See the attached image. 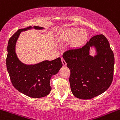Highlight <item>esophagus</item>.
Segmentation results:
<instances>
[{"instance_id": "34e87169", "label": "esophagus", "mask_w": 120, "mask_h": 120, "mask_svg": "<svg viewBox=\"0 0 120 120\" xmlns=\"http://www.w3.org/2000/svg\"><path fill=\"white\" fill-rule=\"evenodd\" d=\"M61 61H62L63 65H64V66H65V65H67V63L65 62V61L64 60V59H63V58H61Z\"/></svg>"}]
</instances>
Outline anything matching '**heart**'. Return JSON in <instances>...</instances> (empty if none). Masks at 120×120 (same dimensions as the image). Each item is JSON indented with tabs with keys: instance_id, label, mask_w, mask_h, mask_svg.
<instances>
[{
	"instance_id": "b5f03b06",
	"label": "heart",
	"mask_w": 120,
	"mask_h": 120,
	"mask_svg": "<svg viewBox=\"0 0 120 120\" xmlns=\"http://www.w3.org/2000/svg\"><path fill=\"white\" fill-rule=\"evenodd\" d=\"M58 37L60 40L67 41L74 39L75 45H80L86 39V34L80 28H65L59 31Z\"/></svg>"
}]
</instances>
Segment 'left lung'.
<instances>
[{
	"label": "left lung",
	"instance_id": "1",
	"mask_svg": "<svg viewBox=\"0 0 120 120\" xmlns=\"http://www.w3.org/2000/svg\"><path fill=\"white\" fill-rule=\"evenodd\" d=\"M94 49V56L90 55ZM63 59L71 71L69 82L75 97L91 99L106 91L113 80L114 54L103 35L92 37L80 48L64 52Z\"/></svg>",
	"mask_w": 120,
	"mask_h": 120
}]
</instances>
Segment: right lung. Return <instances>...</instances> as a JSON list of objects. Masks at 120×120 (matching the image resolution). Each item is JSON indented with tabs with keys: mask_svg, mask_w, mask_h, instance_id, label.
Here are the masks:
<instances>
[{
	"mask_svg": "<svg viewBox=\"0 0 120 120\" xmlns=\"http://www.w3.org/2000/svg\"><path fill=\"white\" fill-rule=\"evenodd\" d=\"M43 30L38 26L19 29L9 39L6 59L7 69L13 86L18 91L32 98H41L49 94L50 80L63 66L61 58L44 60L35 64H24L16 53V44L21 32L31 29Z\"/></svg>",
	"mask_w": 120,
	"mask_h": 120,
	"instance_id": "1",
	"label": "right lung"
}]
</instances>
